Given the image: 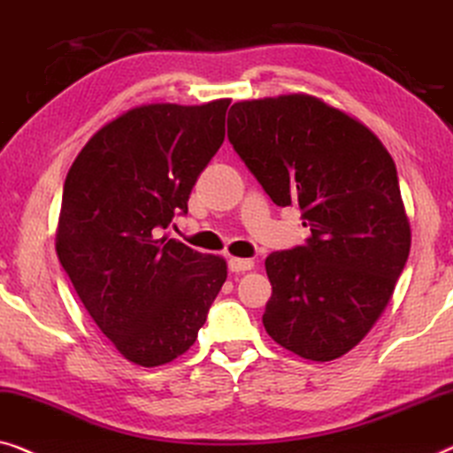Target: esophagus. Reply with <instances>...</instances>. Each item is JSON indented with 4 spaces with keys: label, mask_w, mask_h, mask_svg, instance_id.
Segmentation results:
<instances>
[{
    "label": "esophagus",
    "mask_w": 453,
    "mask_h": 453,
    "mask_svg": "<svg viewBox=\"0 0 453 453\" xmlns=\"http://www.w3.org/2000/svg\"><path fill=\"white\" fill-rule=\"evenodd\" d=\"M227 266H229V271H232V273H246V271L254 269V260L252 258H235V257H232V258H229Z\"/></svg>",
    "instance_id": "esophagus-1"
}]
</instances>
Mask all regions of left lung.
Returning a JSON list of instances; mask_svg holds the SVG:
<instances>
[{
  "mask_svg": "<svg viewBox=\"0 0 453 453\" xmlns=\"http://www.w3.org/2000/svg\"><path fill=\"white\" fill-rule=\"evenodd\" d=\"M227 139L273 203L299 205L311 232L265 260L266 333L303 359H339L378 322L409 258L396 164L365 125L310 94L235 102Z\"/></svg>",
  "mask_w": 453,
  "mask_h": 453,
  "instance_id": "obj_1",
  "label": "left lung"
}]
</instances>
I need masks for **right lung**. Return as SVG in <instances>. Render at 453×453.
Here are the masks:
<instances>
[{
	"label": "right lung",
	"instance_id": "1",
	"mask_svg": "<svg viewBox=\"0 0 453 453\" xmlns=\"http://www.w3.org/2000/svg\"><path fill=\"white\" fill-rule=\"evenodd\" d=\"M229 98L135 106L90 137L67 172L55 248L81 303L142 367L195 345L227 265L160 232L188 211L226 137Z\"/></svg>",
	"mask_w": 453,
	"mask_h": 453
}]
</instances>
